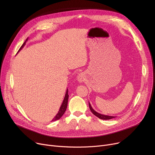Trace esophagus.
I'll list each match as a JSON object with an SVG mask.
<instances>
[{
    "label": "esophagus",
    "instance_id": "esophagus-1",
    "mask_svg": "<svg viewBox=\"0 0 155 155\" xmlns=\"http://www.w3.org/2000/svg\"><path fill=\"white\" fill-rule=\"evenodd\" d=\"M77 79H78V80L79 81V82H82V78H81V77L80 76H78V78H77Z\"/></svg>",
    "mask_w": 155,
    "mask_h": 155
}]
</instances>
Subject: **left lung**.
<instances>
[{"instance_id":"8db88e82","label":"left lung","mask_w":155,"mask_h":155,"mask_svg":"<svg viewBox=\"0 0 155 155\" xmlns=\"http://www.w3.org/2000/svg\"><path fill=\"white\" fill-rule=\"evenodd\" d=\"M88 105H89V108H90L91 112L97 116V117H99V119H104V120H109V119H111L112 118H114L116 117V116H107V115H104V114H99L97 112H96L91 106V104L89 103L88 102Z\"/></svg>"}]
</instances>
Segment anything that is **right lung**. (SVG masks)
Returning <instances> with one entry per match:
<instances>
[{"instance_id":"add662e5","label":"right lung","mask_w":155,"mask_h":155,"mask_svg":"<svg viewBox=\"0 0 155 155\" xmlns=\"http://www.w3.org/2000/svg\"><path fill=\"white\" fill-rule=\"evenodd\" d=\"M28 39V38L26 39V41L24 42L23 43V45L21 46V47L20 48V49L19 50L18 52L22 50V48L24 46V45H26V42L27 41ZM68 88L67 90V92H66V94H65V95H64V99H63V101L61 105V107L60 108V110L58 111V112L57 113V114L55 116V117L53 119L52 121H54V120H58L61 118V117H62V116L63 115V114L64 113L65 110H66L67 109V105H68Z\"/></svg>"}]
</instances>
